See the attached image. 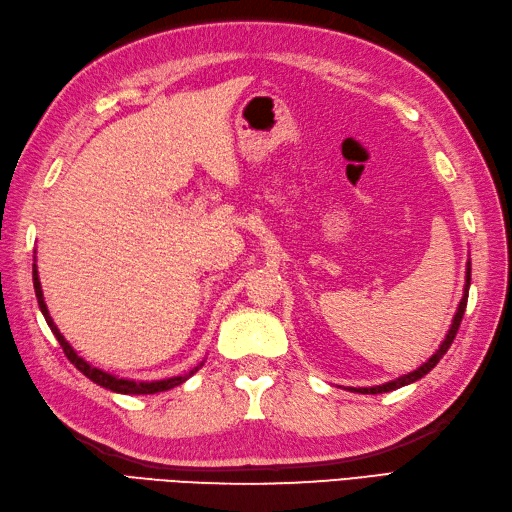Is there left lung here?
<instances>
[{
    "instance_id": "left-lung-1",
    "label": "left lung",
    "mask_w": 512,
    "mask_h": 512,
    "mask_svg": "<svg viewBox=\"0 0 512 512\" xmlns=\"http://www.w3.org/2000/svg\"><path fill=\"white\" fill-rule=\"evenodd\" d=\"M469 285H471V267L467 269V289H464L462 302H460V306H458L456 317H453V324H451V328H449L445 342L440 344V348L436 350V355H431V357L427 359V363H423V366H420L418 370H414V372H410V374H405V377L396 379V381H390V383H385V385H377V388H350V390H352V392H361V394H381V392H392V390H396V388H403V385L414 383V381H418L420 377H425V374H427L431 368H434L436 363L442 359V355H445V352L449 350V346L453 344V339H456V335H458L462 315H464V309H467V300H469Z\"/></svg>"
}]
</instances>
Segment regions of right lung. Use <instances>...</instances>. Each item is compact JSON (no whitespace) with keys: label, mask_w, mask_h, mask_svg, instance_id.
I'll list each match as a JSON object with an SVG mask.
<instances>
[{"label":"right lung","mask_w":512,"mask_h":512,"mask_svg":"<svg viewBox=\"0 0 512 512\" xmlns=\"http://www.w3.org/2000/svg\"><path fill=\"white\" fill-rule=\"evenodd\" d=\"M32 280H34V293H37V300H39V309H41V313H43V317H45V322H48L50 331L54 333L56 339H59V344H61V348H63V352H65V357L70 359V361L74 363V366L85 374L87 379H92L94 383L102 385V388H107V390H111V392H120V394H155V392H164V390L175 388V385L184 383V381L190 377V374L197 372V368H195V370H190L188 374H184V377H173V379L153 381V383H138V381L118 379V377H113V374H107V372H102V370H98V368H94V366H89V363H87L85 359H81V357L76 355L74 348H72L70 344H67L65 339H63V335L59 333V328L54 326L52 317H50V313H48V306H45V302H43V291H41V282H39L37 267H32Z\"/></svg>","instance_id":"add662e5"}]
</instances>
